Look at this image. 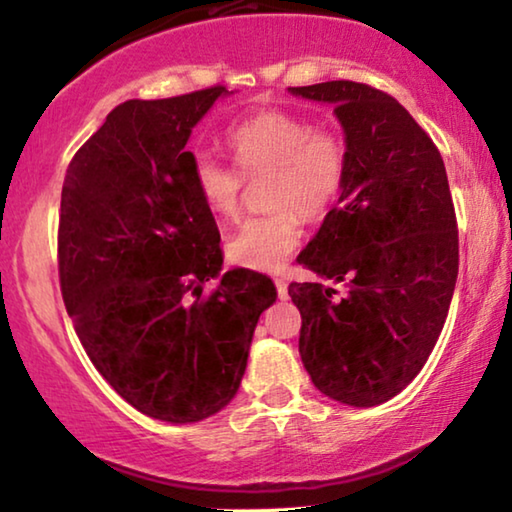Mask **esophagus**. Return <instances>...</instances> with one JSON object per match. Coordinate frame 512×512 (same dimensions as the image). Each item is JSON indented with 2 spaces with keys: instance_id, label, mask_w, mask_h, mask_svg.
Segmentation results:
<instances>
[{
  "instance_id": "esophagus-1",
  "label": "esophagus",
  "mask_w": 512,
  "mask_h": 512,
  "mask_svg": "<svg viewBox=\"0 0 512 512\" xmlns=\"http://www.w3.org/2000/svg\"><path fill=\"white\" fill-rule=\"evenodd\" d=\"M273 282H276V289H278L280 299H285V296H287V280L285 278H276Z\"/></svg>"
}]
</instances>
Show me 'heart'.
<instances>
[{"mask_svg": "<svg viewBox=\"0 0 512 512\" xmlns=\"http://www.w3.org/2000/svg\"><path fill=\"white\" fill-rule=\"evenodd\" d=\"M236 172L209 154H195L190 179L216 216H234L246 181H264L271 211L246 218L227 239V257L255 271H273L301 241V216L319 220L335 209L347 186L349 147L333 126L285 110L243 119L227 135Z\"/></svg>", "mask_w": 512, "mask_h": 512, "instance_id": "1", "label": "heart"}]
</instances>
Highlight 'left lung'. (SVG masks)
I'll list each match as a JSON object with an SVG mask.
<instances>
[{
	"label": "left lung",
	"instance_id": "left-lung-1",
	"mask_svg": "<svg viewBox=\"0 0 512 512\" xmlns=\"http://www.w3.org/2000/svg\"><path fill=\"white\" fill-rule=\"evenodd\" d=\"M335 105L349 147L340 204L299 255L319 278L292 282L299 354L319 391L375 407L414 379L444 329L460 264L444 158L386 91L331 80L289 87Z\"/></svg>",
	"mask_w": 512,
	"mask_h": 512
}]
</instances>
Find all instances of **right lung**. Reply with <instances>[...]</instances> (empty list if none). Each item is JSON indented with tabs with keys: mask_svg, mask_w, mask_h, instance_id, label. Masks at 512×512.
<instances>
[{
	"mask_svg": "<svg viewBox=\"0 0 512 512\" xmlns=\"http://www.w3.org/2000/svg\"><path fill=\"white\" fill-rule=\"evenodd\" d=\"M220 94L117 105L61 188L59 285L75 333L121 398L167 423L202 421L234 398L257 319L276 301L273 282L248 269L204 292L223 266L220 232L183 147Z\"/></svg>",
	"mask_w": 512,
	"mask_h": 512,
	"instance_id": "right-lung-1",
	"label": "right lung"
}]
</instances>
